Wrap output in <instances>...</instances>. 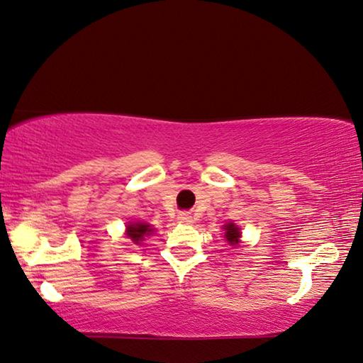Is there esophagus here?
<instances>
[{
  "label": "esophagus",
  "mask_w": 363,
  "mask_h": 363,
  "mask_svg": "<svg viewBox=\"0 0 363 363\" xmlns=\"http://www.w3.org/2000/svg\"><path fill=\"white\" fill-rule=\"evenodd\" d=\"M178 220H180L182 223H191L193 222V217L189 216L188 212H183V213H180V217H178Z\"/></svg>",
  "instance_id": "34e87169"
}]
</instances>
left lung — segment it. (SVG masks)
<instances>
[{"instance_id": "obj_1", "label": "left lung", "mask_w": 363, "mask_h": 363, "mask_svg": "<svg viewBox=\"0 0 363 363\" xmlns=\"http://www.w3.org/2000/svg\"><path fill=\"white\" fill-rule=\"evenodd\" d=\"M225 238H227L231 246L238 245V241H240V228L235 223H227L225 225Z\"/></svg>"}]
</instances>
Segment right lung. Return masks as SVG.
<instances>
[{"instance_id":"obj_1","label":"right lung","mask_w":363,"mask_h":363,"mask_svg":"<svg viewBox=\"0 0 363 363\" xmlns=\"http://www.w3.org/2000/svg\"><path fill=\"white\" fill-rule=\"evenodd\" d=\"M151 231L152 230L147 223L136 222V223H130L127 227V236L135 242V245H140V241H143V236L150 235Z\"/></svg>"}]
</instances>
